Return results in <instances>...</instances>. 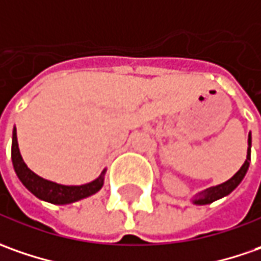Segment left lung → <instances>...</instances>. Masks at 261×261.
Masks as SVG:
<instances>
[{
    "label": "left lung",
    "mask_w": 261,
    "mask_h": 261,
    "mask_svg": "<svg viewBox=\"0 0 261 261\" xmlns=\"http://www.w3.org/2000/svg\"><path fill=\"white\" fill-rule=\"evenodd\" d=\"M250 148H251V136H248V150H247V159L244 162V165L240 167L236 175L232 176L229 180L224 182V184L218 185V186H212V188H208L202 192H199L198 195L193 196V203L196 205H206V203H211L217 199H220L222 196H227L228 193H231L236 188H237L240 182L243 180V177L246 176L248 170V166H250Z\"/></svg>",
    "instance_id": "left-lung-1"
}]
</instances>
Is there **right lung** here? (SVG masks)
<instances>
[{
  "instance_id": "obj_1",
  "label": "right lung",
  "mask_w": 261,
  "mask_h": 261,
  "mask_svg": "<svg viewBox=\"0 0 261 261\" xmlns=\"http://www.w3.org/2000/svg\"><path fill=\"white\" fill-rule=\"evenodd\" d=\"M11 159H13L14 170L21 180V184L30 191V192L37 196L39 199H43L46 202L56 203V205H66V203L76 202L79 199L88 198L91 195L96 193L103 185V170L98 179L92 182L81 186H65V185L55 184L46 180L40 176H37L34 172H32L27 165L24 163L23 158L18 150V143H17V130L13 131V146H11Z\"/></svg>"
}]
</instances>
